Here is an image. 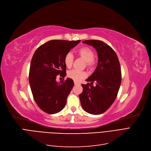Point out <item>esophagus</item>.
Returning a JSON list of instances; mask_svg holds the SVG:
<instances>
[{"label": "esophagus", "instance_id": "obj_1", "mask_svg": "<svg viewBox=\"0 0 151 151\" xmlns=\"http://www.w3.org/2000/svg\"><path fill=\"white\" fill-rule=\"evenodd\" d=\"M74 84L75 85H80V83L77 81H74Z\"/></svg>", "mask_w": 151, "mask_h": 151}]
</instances>
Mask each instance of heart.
Segmentation results:
<instances>
[{
  "instance_id": "b5f03b06",
  "label": "heart",
  "mask_w": 151,
  "mask_h": 151,
  "mask_svg": "<svg viewBox=\"0 0 151 151\" xmlns=\"http://www.w3.org/2000/svg\"><path fill=\"white\" fill-rule=\"evenodd\" d=\"M76 54L86 61V65L88 68H91L94 65L95 63V61L94 59V52L91 48L88 47H82L77 50ZM73 56L71 53H68L65 55L63 62L66 68H71L73 63ZM67 76L75 81H79L84 78L86 74L83 71L72 70L68 72Z\"/></svg>"
}]
</instances>
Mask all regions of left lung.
Here are the masks:
<instances>
[{"instance_id":"left-lung-1","label":"left lung","mask_w":151,"mask_h":151,"mask_svg":"<svg viewBox=\"0 0 151 151\" xmlns=\"http://www.w3.org/2000/svg\"><path fill=\"white\" fill-rule=\"evenodd\" d=\"M83 43L93 46L98 56V63L93 73L81 85L83 92L79 97L83 109L94 115L105 112L118 95L121 83V71L119 61L115 52L101 40H90ZM96 82V86L92 84Z\"/></svg>"}]
</instances>
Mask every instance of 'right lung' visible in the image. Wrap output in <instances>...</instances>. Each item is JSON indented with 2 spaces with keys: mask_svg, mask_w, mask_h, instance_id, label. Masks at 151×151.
Wrapping results in <instances>:
<instances>
[{
  "mask_svg": "<svg viewBox=\"0 0 151 151\" xmlns=\"http://www.w3.org/2000/svg\"><path fill=\"white\" fill-rule=\"evenodd\" d=\"M80 40H52L39 47L32 58L29 83L37 104L44 112L55 114L62 110L74 85L73 80L56 81L57 76L65 77V55ZM64 80V78H63Z\"/></svg>",
  "mask_w": 151,
  "mask_h": 151,
  "instance_id": "right-lung-1",
  "label": "right lung"
}]
</instances>
